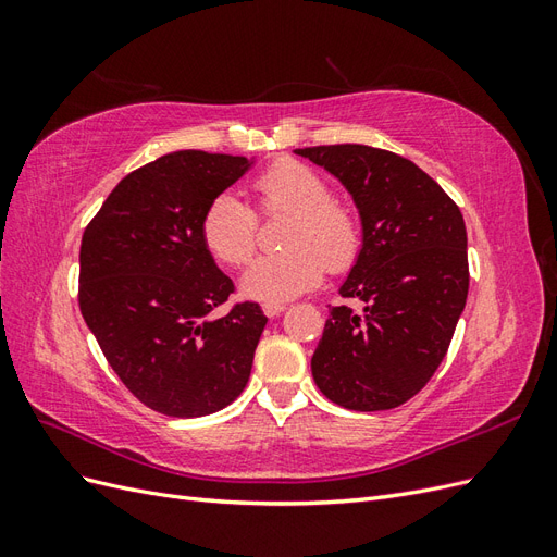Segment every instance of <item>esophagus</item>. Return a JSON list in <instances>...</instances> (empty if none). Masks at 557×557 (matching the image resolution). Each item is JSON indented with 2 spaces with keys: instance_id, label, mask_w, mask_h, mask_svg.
<instances>
[{
  "instance_id": "34e87169",
  "label": "esophagus",
  "mask_w": 557,
  "mask_h": 557,
  "mask_svg": "<svg viewBox=\"0 0 557 557\" xmlns=\"http://www.w3.org/2000/svg\"><path fill=\"white\" fill-rule=\"evenodd\" d=\"M262 311L267 318H276L278 313L285 311V305H272V301H267V305H262Z\"/></svg>"
}]
</instances>
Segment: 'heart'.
I'll list each match as a JSON object with an SVG mask.
<instances>
[{"instance_id": "obj_1", "label": "heart", "mask_w": 557, "mask_h": 557, "mask_svg": "<svg viewBox=\"0 0 557 557\" xmlns=\"http://www.w3.org/2000/svg\"><path fill=\"white\" fill-rule=\"evenodd\" d=\"M252 193L262 215L290 213V221L281 239L285 250L262 256L246 269L242 290L250 299L278 305L315 288L325 267L339 274L358 260V215L334 201L332 185L313 166L278 160L256 176ZM201 239L215 260L242 267L258 246V215L237 195L221 193L201 218Z\"/></svg>"}]
</instances>
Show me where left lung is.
Returning a JSON list of instances; mask_svg holds the SVG:
<instances>
[{
	"mask_svg": "<svg viewBox=\"0 0 557 557\" xmlns=\"http://www.w3.org/2000/svg\"><path fill=\"white\" fill-rule=\"evenodd\" d=\"M295 153L339 178L362 218V250L339 288L362 311L332 307L313 381L344 409H395L428 385L465 309V218L440 183L391 150L336 144Z\"/></svg>",
	"mask_w": 557,
	"mask_h": 557,
	"instance_id": "1",
	"label": "left lung"
}]
</instances>
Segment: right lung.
<instances>
[{
    "label": "right lung",
    "instance_id": "obj_1",
    "mask_svg": "<svg viewBox=\"0 0 557 557\" xmlns=\"http://www.w3.org/2000/svg\"><path fill=\"white\" fill-rule=\"evenodd\" d=\"M239 156L178 150L127 174L81 242L78 307L107 362L148 409L197 418L248 383L267 325L201 239L211 199L248 172Z\"/></svg>",
    "mask_w": 557,
    "mask_h": 557
}]
</instances>
